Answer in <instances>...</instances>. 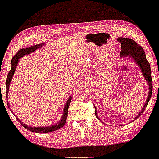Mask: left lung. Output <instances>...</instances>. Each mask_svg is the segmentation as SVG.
Masks as SVG:
<instances>
[{
  "instance_id": "left-lung-1",
  "label": "left lung",
  "mask_w": 159,
  "mask_h": 159,
  "mask_svg": "<svg viewBox=\"0 0 159 159\" xmlns=\"http://www.w3.org/2000/svg\"><path fill=\"white\" fill-rule=\"evenodd\" d=\"M118 41L121 43V51L120 53V58H125V57H128L129 59H131L137 63V66L141 70L143 76L144 77L146 82H147L148 87H149V95H148L146 103L144 106H143L141 111L139 112L138 115L135 117L133 121L135 120L137 118L142 115L143 112L145 110L146 107L148 105V103L152 97V72H151V67L149 62L146 58V55L144 53V49L142 48L141 46H139L138 43H137L136 41L131 39L129 38H124V37H118ZM95 107V114L97 116V119L100 120L97 115V108ZM103 123V122H102Z\"/></svg>"
}]
</instances>
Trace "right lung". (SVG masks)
Here are the masks:
<instances>
[{"label": "right lung", "mask_w": 159, "mask_h": 159, "mask_svg": "<svg viewBox=\"0 0 159 159\" xmlns=\"http://www.w3.org/2000/svg\"><path fill=\"white\" fill-rule=\"evenodd\" d=\"M44 43H39V44H36L34 46H30V47L27 48H22L20 49V50L17 52V53L15 54V56H14L13 58H12L11 61V69L7 74V76L6 78V101H7V105L8 106L9 109L10 111L12 112V113L14 114L13 112L12 111L11 109L10 108V103L7 101V95H8V92H9V88H10V82H11V80L12 79V77H13L14 73L15 72V70H16L17 66L18 65V62L20 61V59L22 58V57L25 56L26 55H28V54H30L31 53H33L34 51H35L36 49L41 48V46L44 45ZM71 99H72V97L70 96V98L67 99L66 101V105H65V107L63 108V113H62V116L61 117V119L56 123L55 125H52L51 126H46V127H32V126H28L27 125H26L25 123H23L22 121L20 120L19 118H17V117L14 115L16 118L17 119V120L20 122V123L22 124V125L26 128L28 130H30L31 132H37V133H47V132H51L53 131H56L57 129H58L60 128L64 125L66 124V120L67 118V111H68V108L70 104V102H71Z\"/></svg>", "instance_id": "right-lung-1"}]
</instances>
